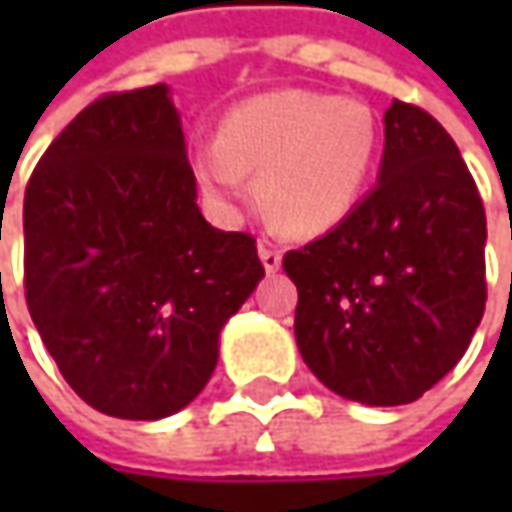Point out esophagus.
<instances>
[{
  "mask_svg": "<svg viewBox=\"0 0 512 512\" xmlns=\"http://www.w3.org/2000/svg\"><path fill=\"white\" fill-rule=\"evenodd\" d=\"M257 255H260V263H263L266 272H278V269H281V252H278L275 246L260 243V246H257Z\"/></svg>",
  "mask_w": 512,
  "mask_h": 512,
  "instance_id": "34e87169",
  "label": "esophagus"
}]
</instances>
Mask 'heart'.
Segmentation results:
<instances>
[{
	"label": "heart",
	"instance_id": "b5f03b06",
	"mask_svg": "<svg viewBox=\"0 0 512 512\" xmlns=\"http://www.w3.org/2000/svg\"><path fill=\"white\" fill-rule=\"evenodd\" d=\"M379 162V124L361 100L320 91H269L234 106L219 142L192 156L201 189L225 210L257 201L293 237L338 228L364 198Z\"/></svg>",
	"mask_w": 512,
	"mask_h": 512
}]
</instances>
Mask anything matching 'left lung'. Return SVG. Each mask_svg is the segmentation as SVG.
<instances>
[{
  "label": "left lung",
  "mask_w": 512,
  "mask_h": 512,
  "mask_svg": "<svg viewBox=\"0 0 512 512\" xmlns=\"http://www.w3.org/2000/svg\"><path fill=\"white\" fill-rule=\"evenodd\" d=\"M483 249L486 213L460 148L430 112L394 100L379 183L338 228L284 255L311 373L367 406L418 400L480 326Z\"/></svg>",
  "instance_id": "obj_1"
}]
</instances>
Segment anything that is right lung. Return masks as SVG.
Returning <instances> with one entry per match:
<instances>
[{"mask_svg": "<svg viewBox=\"0 0 512 512\" xmlns=\"http://www.w3.org/2000/svg\"><path fill=\"white\" fill-rule=\"evenodd\" d=\"M195 198L165 85L97 97L29 177L26 305L67 385L103 415L189 406L263 278L255 237L213 228Z\"/></svg>", "mask_w": 512, "mask_h": 512, "instance_id": "right-lung-1", "label": "right lung"}]
</instances>
